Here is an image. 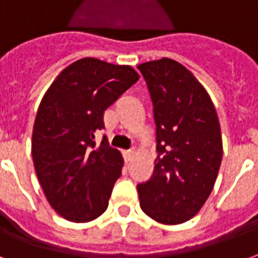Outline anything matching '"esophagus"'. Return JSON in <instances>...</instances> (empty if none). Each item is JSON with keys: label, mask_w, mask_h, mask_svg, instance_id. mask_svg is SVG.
I'll list each match as a JSON object with an SVG mask.
<instances>
[{"label": "esophagus", "mask_w": 258, "mask_h": 258, "mask_svg": "<svg viewBox=\"0 0 258 258\" xmlns=\"http://www.w3.org/2000/svg\"><path fill=\"white\" fill-rule=\"evenodd\" d=\"M123 158H125V162H131V159L133 158V151L129 150V151H125L123 152Z\"/></svg>", "instance_id": "34e87169"}]
</instances>
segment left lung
I'll return each instance as SVG.
<instances>
[{
	"label": "left lung",
	"mask_w": 258,
	"mask_h": 258,
	"mask_svg": "<svg viewBox=\"0 0 258 258\" xmlns=\"http://www.w3.org/2000/svg\"><path fill=\"white\" fill-rule=\"evenodd\" d=\"M137 69L151 95L158 151L151 178L137 185L140 208L161 224H181L202 209L219 174V116L202 84L176 60Z\"/></svg>",
	"instance_id": "left-lung-1"
}]
</instances>
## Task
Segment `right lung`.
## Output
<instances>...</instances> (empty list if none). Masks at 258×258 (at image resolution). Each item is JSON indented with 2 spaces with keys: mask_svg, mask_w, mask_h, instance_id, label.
Masks as SVG:
<instances>
[{
  "mask_svg": "<svg viewBox=\"0 0 258 258\" xmlns=\"http://www.w3.org/2000/svg\"><path fill=\"white\" fill-rule=\"evenodd\" d=\"M140 78L131 66L84 57L67 66L39 103L31 154L39 184L54 212L88 223L106 212L123 158L106 142L96 146L108 107Z\"/></svg>",
  "mask_w": 258,
  "mask_h": 258,
  "instance_id": "add662e5",
  "label": "right lung"
}]
</instances>
